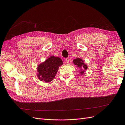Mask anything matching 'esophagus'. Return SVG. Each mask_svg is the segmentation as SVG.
Returning <instances> with one entry per match:
<instances>
[{
	"label": "esophagus",
	"mask_w": 125,
	"mask_h": 125,
	"mask_svg": "<svg viewBox=\"0 0 125 125\" xmlns=\"http://www.w3.org/2000/svg\"><path fill=\"white\" fill-rule=\"evenodd\" d=\"M70 61V59L68 58H66V59H65V61H66V63H69Z\"/></svg>",
	"instance_id": "obj_1"
}]
</instances>
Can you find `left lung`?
I'll use <instances>...</instances> for the list:
<instances>
[{
    "instance_id": "obj_1",
    "label": "left lung",
    "mask_w": 125,
    "mask_h": 125,
    "mask_svg": "<svg viewBox=\"0 0 125 125\" xmlns=\"http://www.w3.org/2000/svg\"><path fill=\"white\" fill-rule=\"evenodd\" d=\"M73 63L75 65H77V67L81 68V71L80 72V73L81 74H83L84 70L87 69V65L83 62V60L80 58H77L73 60Z\"/></svg>"
}]
</instances>
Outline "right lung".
<instances>
[{
    "label": "right lung",
    "mask_w": 125,
    "mask_h": 125,
    "mask_svg": "<svg viewBox=\"0 0 125 125\" xmlns=\"http://www.w3.org/2000/svg\"><path fill=\"white\" fill-rule=\"evenodd\" d=\"M63 64L62 60L59 57L51 56L40 64L37 68V76L41 81L46 83L51 82L55 76L60 66Z\"/></svg>",
    "instance_id": "right-lung-1"
}]
</instances>
